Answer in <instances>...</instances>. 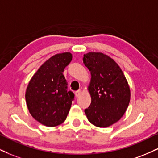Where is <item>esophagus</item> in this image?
<instances>
[{
    "mask_svg": "<svg viewBox=\"0 0 158 158\" xmlns=\"http://www.w3.org/2000/svg\"><path fill=\"white\" fill-rule=\"evenodd\" d=\"M81 90H78V91H75V96H76V97H78L79 96H80V94H81Z\"/></svg>",
    "mask_w": 158,
    "mask_h": 158,
    "instance_id": "esophagus-1",
    "label": "esophagus"
}]
</instances>
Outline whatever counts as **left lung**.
<instances>
[{"instance_id": "1", "label": "left lung", "mask_w": 158, "mask_h": 158, "mask_svg": "<svg viewBox=\"0 0 158 158\" xmlns=\"http://www.w3.org/2000/svg\"><path fill=\"white\" fill-rule=\"evenodd\" d=\"M83 61L91 73L88 90L91 102L85 114L94 126L108 127L123 116L129 106L127 81L117 63L102 52L84 54Z\"/></svg>"}]
</instances>
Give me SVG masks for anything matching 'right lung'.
Listing matches in <instances>:
<instances>
[{
  "mask_svg": "<svg viewBox=\"0 0 158 158\" xmlns=\"http://www.w3.org/2000/svg\"><path fill=\"white\" fill-rule=\"evenodd\" d=\"M70 52L56 54L33 75L25 91V100L34 119L47 127H56L67 118L75 95L67 91L63 72L70 63Z\"/></svg>",
  "mask_w": 158,
  "mask_h": 158,
  "instance_id": "obj_1",
  "label": "right lung"
}]
</instances>
